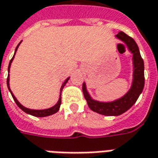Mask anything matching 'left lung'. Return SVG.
Returning a JSON list of instances; mask_svg holds the SVG:
<instances>
[{
  "label": "left lung",
  "mask_w": 158,
  "mask_h": 158,
  "mask_svg": "<svg viewBox=\"0 0 158 158\" xmlns=\"http://www.w3.org/2000/svg\"><path fill=\"white\" fill-rule=\"evenodd\" d=\"M115 37L124 42L127 46L129 51L133 54V79L130 90L122 98H119L117 100H114L113 102H103L93 100L90 98L86 90L85 83H83L82 86L83 93L90 110L100 114L108 116H117L128 110L136 102L137 99L141 94L144 85V60L141 57L136 42L133 40V38L127 36L123 31H120Z\"/></svg>",
  "instance_id": "1"
}]
</instances>
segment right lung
<instances>
[{
  "label": "right lung",
  "instance_id": "add662e5",
  "mask_svg": "<svg viewBox=\"0 0 158 158\" xmlns=\"http://www.w3.org/2000/svg\"><path fill=\"white\" fill-rule=\"evenodd\" d=\"M21 44V42H20V43L18 44L17 47H16L14 56H13V58L11 59V60H10L9 65H8V73H9V69H10V67H11V63H12V61H13V60H14V56H15V53H16V51H17L18 48H19V44ZM68 79H69V78H68V79L64 81V83L62 84V85H61V87H60V98H59V100H58L57 103H56L55 106H53V107L49 108V109H46V110H31V109H27V108L24 107V106L22 105V104H20V103H19V101L17 100V98L14 97V95L13 94V92L11 91V89H10L9 74H8V76H7V79H6V85H7V88H8V90H9V91L11 92V95H12V97H13V98H14V100L15 101V102H16V104H17V105L19 106V108H20V109H21V110H23L24 112L29 114H31V115H33V116H36V117H45V116H48V115H51V114H56V112H58V110H59V109H60V104H61V91H62V90H63L64 86L66 85V84L68 83Z\"/></svg>",
  "mask_w": 158,
  "mask_h": 158
}]
</instances>
